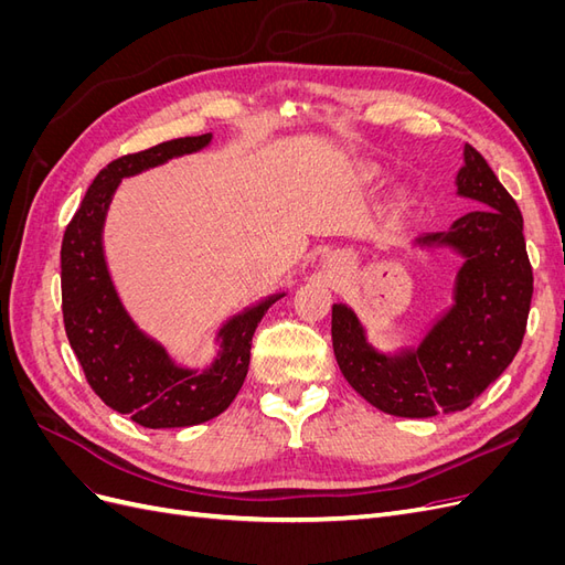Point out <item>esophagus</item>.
Returning <instances> with one entry per match:
<instances>
[{
  "instance_id": "esophagus-1",
  "label": "esophagus",
  "mask_w": 565,
  "mask_h": 565,
  "mask_svg": "<svg viewBox=\"0 0 565 565\" xmlns=\"http://www.w3.org/2000/svg\"><path fill=\"white\" fill-rule=\"evenodd\" d=\"M320 268L328 273L330 278H341V276H347L349 273V268H351V256L347 254V252H341V249H332V252H328L322 256V262H320Z\"/></svg>"
}]
</instances>
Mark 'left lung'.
<instances>
[{"label": "left lung", "instance_id": "left-lung-1", "mask_svg": "<svg viewBox=\"0 0 565 565\" xmlns=\"http://www.w3.org/2000/svg\"><path fill=\"white\" fill-rule=\"evenodd\" d=\"M457 195L476 204L443 231L422 235L415 252H455L461 264L452 303L413 344L382 351L347 303H332V349L344 380L386 415L459 413L492 384L523 341L533 297L523 216L488 162L469 143L455 177Z\"/></svg>", "mask_w": 565, "mask_h": 565}]
</instances>
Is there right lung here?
<instances>
[{
  "mask_svg": "<svg viewBox=\"0 0 565 565\" xmlns=\"http://www.w3.org/2000/svg\"><path fill=\"white\" fill-rule=\"evenodd\" d=\"M212 134L164 141L100 169L67 224L61 245V295L67 341L96 396L146 429H177L210 422L241 391L256 324L287 292L245 306L214 332L216 353L207 365L174 361L162 341L139 328L110 276L104 228L119 183L169 160L193 156Z\"/></svg>",
  "mask_w": 565,
  "mask_h": 565,
  "instance_id": "right-lung-1",
  "label": "right lung"
}]
</instances>
